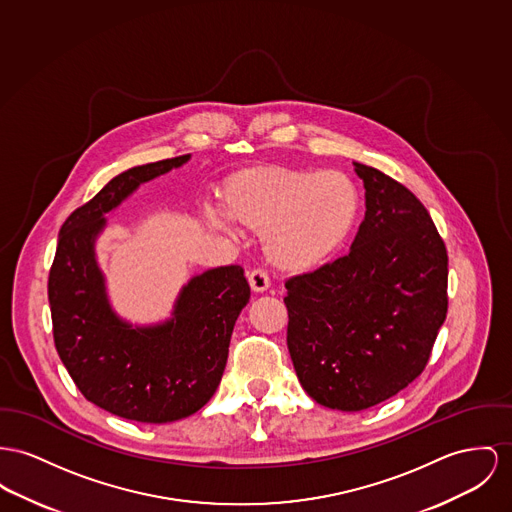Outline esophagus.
Instances as JSON below:
<instances>
[{
    "instance_id": "obj_1",
    "label": "esophagus",
    "mask_w": 512,
    "mask_h": 512,
    "mask_svg": "<svg viewBox=\"0 0 512 512\" xmlns=\"http://www.w3.org/2000/svg\"><path fill=\"white\" fill-rule=\"evenodd\" d=\"M248 283L254 293H264L270 287V275L262 268H256L248 273Z\"/></svg>"
}]
</instances>
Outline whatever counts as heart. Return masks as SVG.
Instances as JSON below:
<instances>
[{
    "mask_svg": "<svg viewBox=\"0 0 512 512\" xmlns=\"http://www.w3.org/2000/svg\"><path fill=\"white\" fill-rule=\"evenodd\" d=\"M223 217L264 237V250L277 270L308 273L322 268L351 235L359 194L338 171H307L266 165L235 172L221 188ZM211 231L227 223L207 211Z\"/></svg>",
    "mask_w": 512,
    "mask_h": 512,
    "instance_id": "1",
    "label": "heart"
}]
</instances>
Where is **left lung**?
Instances as JSON below:
<instances>
[{"mask_svg": "<svg viewBox=\"0 0 512 512\" xmlns=\"http://www.w3.org/2000/svg\"><path fill=\"white\" fill-rule=\"evenodd\" d=\"M365 219L349 254L285 281L287 347L308 396L361 411L423 373L448 310V254L404 184L353 163Z\"/></svg>", "mask_w": 512, "mask_h": 512, "instance_id": "1", "label": "left lung"}]
</instances>
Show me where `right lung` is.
I'll return each instance as SVG.
<instances>
[{
	"mask_svg": "<svg viewBox=\"0 0 512 512\" xmlns=\"http://www.w3.org/2000/svg\"><path fill=\"white\" fill-rule=\"evenodd\" d=\"M188 159L122 172L77 207L60 229L48 277L54 343L75 386L95 406L141 423H169L204 408L221 382L240 310L250 301L244 270L221 266L190 279L165 324L132 328L108 305L95 260L104 213Z\"/></svg>",
	"mask_w": 512,
	"mask_h": 512,
	"instance_id": "add662e5",
	"label": "right lung"
}]
</instances>
